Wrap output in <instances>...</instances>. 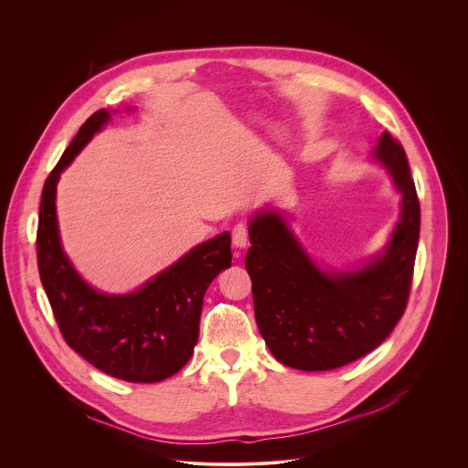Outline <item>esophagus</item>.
Listing matches in <instances>:
<instances>
[{"label": "esophagus", "mask_w": 468, "mask_h": 468, "mask_svg": "<svg viewBox=\"0 0 468 468\" xmlns=\"http://www.w3.org/2000/svg\"><path fill=\"white\" fill-rule=\"evenodd\" d=\"M231 242L235 248H246L250 239H248V226L244 222H239L233 231H231Z\"/></svg>", "instance_id": "esophagus-1"}]
</instances>
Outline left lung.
Returning a JSON list of instances; mask_svg holds the SVG:
<instances>
[{"label": "left lung", "mask_w": 468, "mask_h": 468, "mask_svg": "<svg viewBox=\"0 0 468 468\" xmlns=\"http://www.w3.org/2000/svg\"><path fill=\"white\" fill-rule=\"evenodd\" d=\"M374 157L402 194L387 250L354 272H322L278 213L250 222L246 271L272 356L298 370L345 367L378 348L402 318L413 282L420 204L404 148L385 131Z\"/></svg>", "instance_id": "left-lung-1"}]
</instances>
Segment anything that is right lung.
I'll list each match as a JSON object with an SVG mask.
<instances>
[{
    "mask_svg": "<svg viewBox=\"0 0 468 468\" xmlns=\"http://www.w3.org/2000/svg\"><path fill=\"white\" fill-rule=\"evenodd\" d=\"M107 120L109 111H96L44 183L37 229L38 274L66 345L112 378L155 383L190 359L204 294L231 266V237L224 231L196 246L133 294L112 296L89 287L60 248L55 190L60 172Z\"/></svg>",
    "mask_w": 468,
    "mask_h": 468,
    "instance_id": "obj_1",
    "label": "right lung"
}]
</instances>
